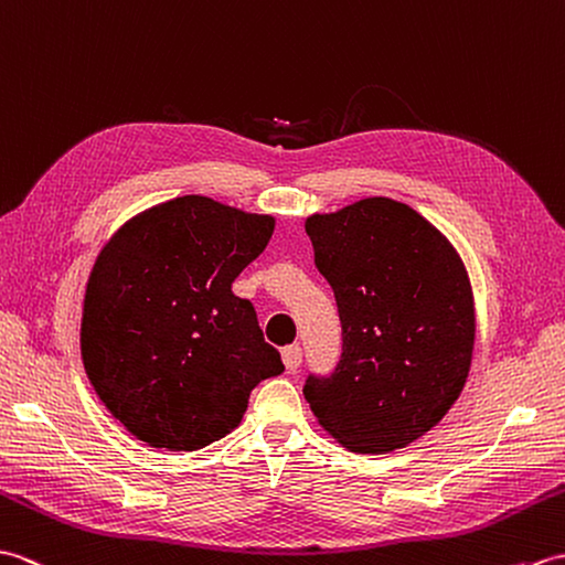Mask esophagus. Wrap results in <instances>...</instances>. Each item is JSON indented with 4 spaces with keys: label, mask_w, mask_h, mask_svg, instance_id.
Instances as JSON below:
<instances>
[{
    "label": "esophagus",
    "mask_w": 565,
    "mask_h": 565,
    "mask_svg": "<svg viewBox=\"0 0 565 565\" xmlns=\"http://www.w3.org/2000/svg\"><path fill=\"white\" fill-rule=\"evenodd\" d=\"M282 362H285V367L290 370V372L299 370V365H302V348H299V345H287L282 350Z\"/></svg>",
    "instance_id": "34e87169"
}]
</instances>
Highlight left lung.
Instances as JSON below:
<instances>
[{
	"mask_svg": "<svg viewBox=\"0 0 565 565\" xmlns=\"http://www.w3.org/2000/svg\"><path fill=\"white\" fill-rule=\"evenodd\" d=\"M305 230L335 295L343 353L305 398L350 452L406 447L459 398L473 353V295L445 236L392 198H365Z\"/></svg>",
	"mask_w": 565,
	"mask_h": 565,
	"instance_id": "8db88e82",
	"label": "left lung"
}]
</instances>
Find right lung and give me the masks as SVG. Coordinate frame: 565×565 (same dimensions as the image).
Listing matches in <instances>:
<instances>
[{
  "label": "right lung",
  "mask_w": 565,
  "mask_h": 565,
  "mask_svg": "<svg viewBox=\"0 0 565 565\" xmlns=\"http://www.w3.org/2000/svg\"><path fill=\"white\" fill-rule=\"evenodd\" d=\"M275 220L183 195L125 222L86 282L82 360L137 440L193 452L234 430L250 388L285 370L232 292Z\"/></svg>",
  "instance_id": "add662e5"
}]
</instances>
